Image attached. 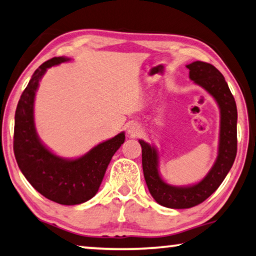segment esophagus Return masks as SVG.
<instances>
[{
    "label": "esophagus",
    "mask_w": 256,
    "mask_h": 256,
    "mask_svg": "<svg viewBox=\"0 0 256 256\" xmlns=\"http://www.w3.org/2000/svg\"><path fill=\"white\" fill-rule=\"evenodd\" d=\"M127 132H128V134L130 135V136H132V137L140 135V124H136V122H132V124H130L128 126Z\"/></svg>",
    "instance_id": "esophagus-1"
}]
</instances>
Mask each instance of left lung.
Wrapping results in <instances>:
<instances>
[{"label":"left lung","instance_id":"obj_1","mask_svg":"<svg viewBox=\"0 0 256 256\" xmlns=\"http://www.w3.org/2000/svg\"><path fill=\"white\" fill-rule=\"evenodd\" d=\"M190 77L214 98L220 110V148L216 162L204 179L190 187H176L166 184L158 172L157 150L140 140L142 146L144 179L156 202L171 209H187L206 201L220 186L234 162L236 156V105L224 76L212 64L195 61L188 64Z\"/></svg>","mask_w":256,"mask_h":256}]
</instances>
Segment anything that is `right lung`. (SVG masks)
Returning a JSON list of instances; mask_svg holds the SVG:
<instances>
[{"mask_svg":"<svg viewBox=\"0 0 256 256\" xmlns=\"http://www.w3.org/2000/svg\"><path fill=\"white\" fill-rule=\"evenodd\" d=\"M53 58L33 74L18 102L14 114V152L22 173L34 190L50 201L74 206L97 194L113 154L124 142V132L105 140L77 159H64L52 154L36 135L33 105L39 80L50 66L68 61Z\"/></svg>","mask_w":256,"mask_h":256,"instance_id":"right-lung-1","label":"right lung"}]
</instances>
